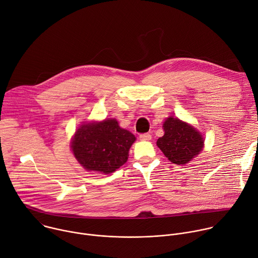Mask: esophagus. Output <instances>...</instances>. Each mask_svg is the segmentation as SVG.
Masks as SVG:
<instances>
[{
	"mask_svg": "<svg viewBox=\"0 0 258 258\" xmlns=\"http://www.w3.org/2000/svg\"><path fill=\"white\" fill-rule=\"evenodd\" d=\"M139 139L142 141H148L151 139V135L149 133H143L139 135Z\"/></svg>",
	"mask_w": 258,
	"mask_h": 258,
	"instance_id": "1",
	"label": "esophagus"
}]
</instances>
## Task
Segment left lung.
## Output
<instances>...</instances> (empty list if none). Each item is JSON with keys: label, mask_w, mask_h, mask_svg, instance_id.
<instances>
[{"label": "left lung", "mask_w": 258, "mask_h": 258, "mask_svg": "<svg viewBox=\"0 0 258 258\" xmlns=\"http://www.w3.org/2000/svg\"><path fill=\"white\" fill-rule=\"evenodd\" d=\"M163 128L165 134L158 139L157 145L173 164L186 165L202 150L203 137L190 124L169 117Z\"/></svg>", "instance_id": "left-lung-1"}]
</instances>
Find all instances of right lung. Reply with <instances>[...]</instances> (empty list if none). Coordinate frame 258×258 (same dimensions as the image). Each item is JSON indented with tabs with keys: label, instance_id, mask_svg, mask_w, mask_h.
Listing matches in <instances>:
<instances>
[{
	"label": "right lung",
	"instance_id": "right-lung-1",
	"mask_svg": "<svg viewBox=\"0 0 258 258\" xmlns=\"http://www.w3.org/2000/svg\"><path fill=\"white\" fill-rule=\"evenodd\" d=\"M135 139L116 119H106L81 125L73 136L71 149L86 171L110 174L127 162Z\"/></svg>",
	"mask_w": 258,
	"mask_h": 258
}]
</instances>
